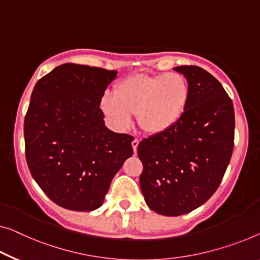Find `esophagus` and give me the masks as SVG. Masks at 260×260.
<instances>
[{"instance_id": "esophagus-1", "label": "esophagus", "mask_w": 260, "mask_h": 260, "mask_svg": "<svg viewBox=\"0 0 260 260\" xmlns=\"http://www.w3.org/2000/svg\"><path fill=\"white\" fill-rule=\"evenodd\" d=\"M139 142H140V141H139V140H138V139H134V140H133V141H132V146H133V150H134V154H135V153H137V149H138Z\"/></svg>"}]
</instances>
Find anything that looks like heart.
I'll return each instance as SVG.
<instances>
[{
    "label": "heart",
    "mask_w": 260,
    "mask_h": 260,
    "mask_svg": "<svg viewBox=\"0 0 260 260\" xmlns=\"http://www.w3.org/2000/svg\"><path fill=\"white\" fill-rule=\"evenodd\" d=\"M114 95L104 94L99 107L111 126L123 131L137 115L140 128L147 134L167 132L179 121L188 106L190 87L177 72L127 77L114 86Z\"/></svg>",
    "instance_id": "b5f03b06"
}]
</instances>
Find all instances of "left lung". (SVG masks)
<instances>
[{"label":"left lung","mask_w":260,"mask_h":260,"mask_svg":"<svg viewBox=\"0 0 260 260\" xmlns=\"http://www.w3.org/2000/svg\"><path fill=\"white\" fill-rule=\"evenodd\" d=\"M174 70L188 80V106L172 128L138 146L142 195L165 216L188 214L214 195L235 145L234 105L222 84L195 65Z\"/></svg>","instance_id":"1"}]
</instances>
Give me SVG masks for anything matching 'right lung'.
Segmentation results:
<instances>
[{
  "label": "right lung",
  "mask_w": 260,
  "mask_h": 260,
  "mask_svg": "<svg viewBox=\"0 0 260 260\" xmlns=\"http://www.w3.org/2000/svg\"><path fill=\"white\" fill-rule=\"evenodd\" d=\"M117 73L67 63L35 85L24 119L26 164L61 208L98 209L112 179L133 155V138L108 129L99 107Z\"/></svg>",
  "instance_id": "add662e5"
}]
</instances>
